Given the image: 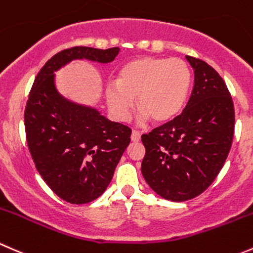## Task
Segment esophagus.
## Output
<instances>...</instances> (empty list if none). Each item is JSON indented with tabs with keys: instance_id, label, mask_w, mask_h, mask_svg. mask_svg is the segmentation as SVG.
<instances>
[{
	"instance_id": "esophagus-1",
	"label": "esophagus",
	"mask_w": 253,
	"mask_h": 253,
	"mask_svg": "<svg viewBox=\"0 0 253 253\" xmlns=\"http://www.w3.org/2000/svg\"><path fill=\"white\" fill-rule=\"evenodd\" d=\"M131 139L132 142H139L141 141V133H139L138 131H132V134H131Z\"/></svg>"
}]
</instances>
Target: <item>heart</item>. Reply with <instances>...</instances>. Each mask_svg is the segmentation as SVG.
I'll return each mask as SVG.
<instances>
[{
  "mask_svg": "<svg viewBox=\"0 0 253 253\" xmlns=\"http://www.w3.org/2000/svg\"><path fill=\"white\" fill-rule=\"evenodd\" d=\"M192 69L180 58L142 56L121 68L117 83L106 87V100L112 114L126 120L133 107L139 120L152 119L154 124H167L175 119L185 106L192 87Z\"/></svg>",
  "mask_w": 253,
  "mask_h": 253,
  "instance_id": "obj_1",
  "label": "heart"
}]
</instances>
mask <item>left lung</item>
Listing matches in <instances>:
<instances>
[{"label":"left lung","instance_id":"1","mask_svg":"<svg viewBox=\"0 0 253 253\" xmlns=\"http://www.w3.org/2000/svg\"><path fill=\"white\" fill-rule=\"evenodd\" d=\"M194 86L180 115L142 136L143 178L171 202L205 192L227 158L234 138L232 97L219 73L202 59L186 55Z\"/></svg>","mask_w":253,"mask_h":253}]
</instances>
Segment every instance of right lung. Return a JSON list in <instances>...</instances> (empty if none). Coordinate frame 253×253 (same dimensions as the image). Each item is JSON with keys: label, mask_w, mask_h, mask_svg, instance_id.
<instances>
[{"label": "right lung", "mask_w": 253, "mask_h": 253, "mask_svg": "<svg viewBox=\"0 0 253 253\" xmlns=\"http://www.w3.org/2000/svg\"><path fill=\"white\" fill-rule=\"evenodd\" d=\"M119 46H73L51 56L34 79L24 110L29 153L46 185L70 204H86L106 190L131 142V128L61 97L54 72L73 59L110 63Z\"/></svg>", "instance_id": "add662e5"}]
</instances>
